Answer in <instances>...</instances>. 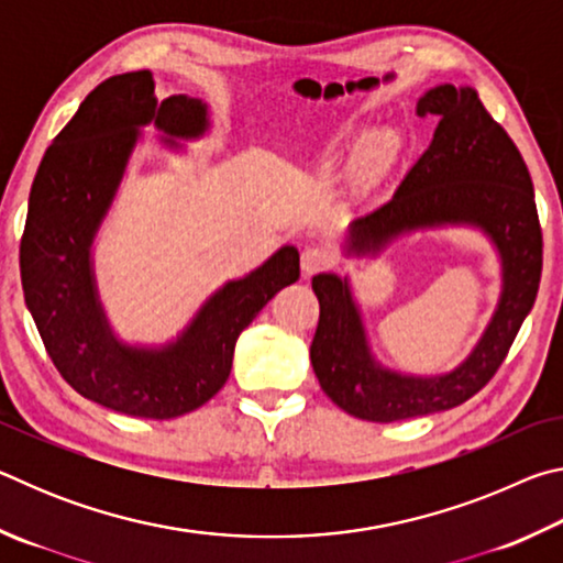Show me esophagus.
I'll return each mask as SVG.
<instances>
[{"mask_svg":"<svg viewBox=\"0 0 563 563\" xmlns=\"http://www.w3.org/2000/svg\"><path fill=\"white\" fill-rule=\"evenodd\" d=\"M335 263H338V253L325 245H308L300 255V265H302L305 275L322 273V271L332 268Z\"/></svg>","mask_w":563,"mask_h":563,"instance_id":"esophagus-1","label":"esophagus"}]
</instances>
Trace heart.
Segmentation results:
<instances>
[{
  "label": "heart",
  "instance_id": "obj_1",
  "mask_svg": "<svg viewBox=\"0 0 563 563\" xmlns=\"http://www.w3.org/2000/svg\"><path fill=\"white\" fill-rule=\"evenodd\" d=\"M385 154H387V139L375 136L365 144V161H367V164H377V161L385 158Z\"/></svg>",
  "mask_w": 563,
  "mask_h": 563
}]
</instances>
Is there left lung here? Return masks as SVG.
<instances>
[{
    "mask_svg": "<svg viewBox=\"0 0 563 563\" xmlns=\"http://www.w3.org/2000/svg\"><path fill=\"white\" fill-rule=\"evenodd\" d=\"M417 113L440 119L432 144L387 203L357 218L350 251L375 253L393 235L415 228L472 223L484 228L499 247L504 292L470 360L450 375L424 379L379 369L367 352L347 280L316 275L312 290L320 300V320L310 345L312 369L332 402L367 422L442 412L479 393L507 360L533 308L544 263L529 168L476 91L444 84L419 99Z\"/></svg>",
    "mask_w": 563,
    "mask_h": 563,
    "instance_id": "left-lung-1",
    "label": "left lung"
}]
</instances>
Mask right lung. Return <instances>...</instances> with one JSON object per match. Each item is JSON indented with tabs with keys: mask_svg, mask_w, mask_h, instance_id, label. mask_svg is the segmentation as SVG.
Here are the masks:
<instances>
[{
	"mask_svg": "<svg viewBox=\"0 0 563 563\" xmlns=\"http://www.w3.org/2000/svg\"><path fill=\"white\" fill-rule=\"evenodd\" d=\"M151 121L170 136H198L208 126L198 99H158L151 71L111 76L81 101L34 176L19 271L44 347L76 393L131 417L170 419L194 412L225 385L238 335L275 292L300 278V255L280 247L263 268L228 283L174 345L158 352L119 345L93 292L89 247L136 129Z\"/></svg>",
	"mask_w": 563,
	"mask_h": 563,
	"instance_id": "1",
	"label": "right lung"
}]
</instances>
